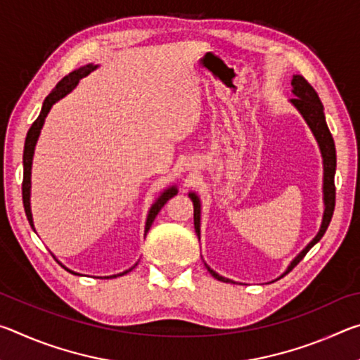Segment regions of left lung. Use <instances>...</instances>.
Segmentation results:
<instances>
[{
  "label": "left lung",
  "instance_id": "obj_1",
  "mask_svg": "<svg viewBox=\"0 0 360 360\" xmlns=\"http://www.w3.org/2000/svg\"><path fill=\"white\" fill-rule=\"evenodd\" d=\"M292 94L295 96L290 100L292 105L297 108V111L302 114V117L307 122L309 129H311L313 135L316 138V141L319 144L321 149V155H322V163H324V186H322V191H324V216H322V224L321 229L318 231V235L314 236L313 241L303 249V251L297 255V257L290 262V265L288 268V271H290L298 262H300L307 252L311 249L316 243H318L322 236H324L326 230L328 227V224L332 221L333 216V210H335V169H337V154H335V143L332 138V133L328 130V127L326 124V115H324V106L319 100L316 90L309 85V82L300 75H295L292 77ZM192 203H193V225H195V231H197L198 240H200V211H202V206H200V198L197 197V193L191 192L188 193ZM208 271L212 276L219 281L224 283H233L230 279L224 278L221 275H217L214 270L206 265ZM285 271V273H288Z\"/></svg>",
  "mask_w": 360,
  "mask_h": 360
}]
</instances>
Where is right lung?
I'll list each match as a JSON object with an SVG mask.
<instances>
[{
  "mask_svg": "<svg viewBox=\"0 0 360 360\" xmlns=\"http://www.w3.org/2000/svg\"><path fill=\"white\" fill-rule=\"evenodd\" d=\"M98 68V66H94V65H87V66H82V68H79L76 71L70 72L68 76H65L62 81H60L56 89L52 90L51 94L46 96L44 103H42V108H41V112L38 115V119L33 122V125L30 127V130L27 133V139H25V148H23V182H22V198H23V208H25V214L30 225H32V229L34 230V225H33V216H32V208H30V188H32V163H33V154H34V146L38 143V138H39V133L42 125H44V120L47 117L49 111H51V108L53 106V103H57L60 98H63L65 95H68L72 89L76 87L77 82L81 81L82 77H85L89 75V72H92L94 70ZM178 193V188L176 186L168 187L167 191H163L160 197L155 200V203L150 206L149 210V214H148V221H146V229H144V233H148L152 222H154L155 216L158 214V211H160L165 203L168 202L169 198L174 197V195ZM36 231V230H34ZM138 265V264H136ZM133 268L131 266L130 270H125L124 273H119V275H112V276H105V278H115V276H122L125 275V273L131 271ZM70 273H72L71 270H68ZM77 275V273H75Z\"/></svg>",
  "mask_w": 360,
  "mask_h": 360,
  "instance_id": "obj_1",
  "label": "right lung"
}]
</instances>
